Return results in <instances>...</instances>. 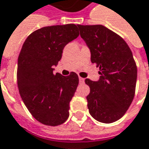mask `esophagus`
Instances as JSON below:
<instances>
[{
    "label": "esophagus",
    "instance_id": "1",
    "mask_svg": "<svg viewBox=\"0 0 149 149\" xmlns=\"http://www.w3.org/2000/svg\"><path fill=\"white\" fill-rule=\"evenodd\" d=\"M84 81H85V79L81 77H79V82H80V83H84Z\"/></svg>",
    "mask_w": 149,
    "mask_h": 149
}]
</instances>
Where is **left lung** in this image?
I'll list each match as a JSON object with an SVG mask.
<instances>
[{
	"instance_id": "8db88e82",
	"label": "left lung",
	"mask_w": 149,
	"mask_h": 149,
	"mask_svg": "<svg viewBox=\"0 0 149 149\" xmlns=\"http://www.w3.org/2000/svg\"><path fill=\"white\" fill-rule=\"evenodd\" d=\"M91 52V62L99 68L100 79H85L90 92L86 97L89 114L101 123L121 118L136 92L137 67L127 42L102 25L77 26Z\"/></svg>"
}]
</instances>
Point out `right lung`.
Returning <instances> with one entry per match:
<instances>
[{"label":"right lung","mask_w":149,"mask_h":149,"mask_svg":"<svg viewBox=\"0 0 149 149\" xmlns=\"http://www.w3.org/2000/svg\"><path fill=\"white\" fill-rule=\"evenodd\" d=\"M79 36L75 24L45 26L24 42L17 60V82L32 116L44 125L58 126L69 116V103L79 83L77 73H53L65 46Z\"/></svg>","instance_id":"obj_1"}]
</instances>
